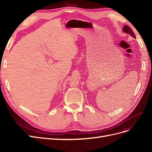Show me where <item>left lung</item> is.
Masks as SVG:
<instances>
[{
	"label": "left lung",
	"mask_w": 152,
	"mask_h": 152,
	"mask_svg": "<svg viewBox=\"0 0 152 152\" xmlns=\"http://www.w3.org/2000/svg\"><path fill=\"white\" fill-rule=\"evenodd\" d=\"M123 31L124 32V33H127V34H129L131 36H132L133 37L135 38V34H134V33L133 32V31L132 30V29L129 27L127 25H124V27H123Z\"/></svg>",
	"instance_id": "1"
}]
</instances>
